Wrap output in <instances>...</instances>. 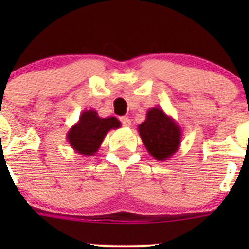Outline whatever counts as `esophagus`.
<instances>
[{"label":"esophagus","mask_w":249,"mask_h":249,"mask_svg":"<svg viewBox=\"0 0 249 249\" xmlns=\"http://www.w3.org/2000/svg\"><path fill=\"white\" fill-rule=\"evenodd\" d=\"M120 120H122V124H123V126H125V127H129L130 125H131V120H130L129 118H127V117H122V118H120Z\"/></svg>","instance_id":"1"}]
</instances>
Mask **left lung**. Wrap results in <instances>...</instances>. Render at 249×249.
<instances>
[{
	"label": "left lung",
	"mask_w": 249,
	"mask_h": 249,
	"mask_svg": "<svg viewBox=\"0 0 249 249\" xmlns=\"http://www.w3.org/2000/svg\"><path fill=\"white\" fill-rule=\"evenodd\" d=\"M139 134L147 152L158 161H165L179 149L182 129L159 107L148 109Z\"/></svg>",
	"instance_id": "1"
}]
</instances>
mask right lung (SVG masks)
Returning a JSON list of instances; mask_svg holds the SVG:
<instances>
[{"instance_id": "1", "label": "right lung", "mask_w": 249, "mask_h": 249, "mask_svg": "<svg viewBox=\"0 0 249 249\" xmlns=\"http://www.w3.org/2000/svg\"><path fill=\"white\" fill-rule=\"evenodd\" d=\"M120 125L115 117L101 118L95 109H85L79 115V120L67 132V142L78 154L91 157L101 147L108 131L119 129Z\"/></svg>"}]
</instances>
